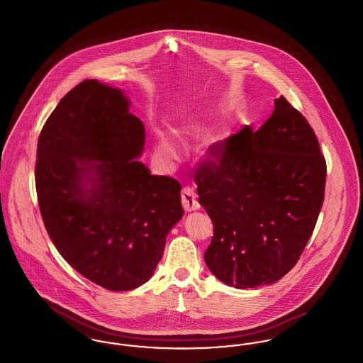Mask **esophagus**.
<instances>
[{
    "instance_id": "esophagus-1",
    "label": "esophagus",
    "mask_w": 363,
    "mask_h": 363,
    "mask_svg": "<svg viewBox=\"0 0 363 363\" xmlns=\"http://www.w3.org/2000/svg\"><path fill=\"white\" fill-rule=\"evenodd\" d=\"M181 197H182V206H184V209H185L186 212H191V211L200 209V204H199V201H197V196H196L194 190L189 188V186H186V188L182 189Z\"/></svg>"
}]
</instances>
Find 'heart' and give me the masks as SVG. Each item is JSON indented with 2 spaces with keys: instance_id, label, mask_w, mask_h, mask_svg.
<instances>
[{
  "instance_id": "b5f03b06",
  "label": "heart",
  "mask_w": 363,
  "mask_h": 363,
  "mask_svg": "<svg viewBox=\"0 0 363 363\" xmlns=\"http://www.w3.org/2000/svg\"><path fill=\"white\" fill-rule=\"evenodd\" d=\"M157 152L164 157L177 159L181 154V148H179L178 143H175L173 138L162 135V136H159V141H157Z\"/></svg>"
}]
</instances>
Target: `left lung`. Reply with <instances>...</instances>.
<instances>
[{
    "instance_id": "obj_1",
    "label": "left lung",
    "mask_w": 363,
    "mask_h": 363,
    "mask_svg": "<svg viewBox=\"0 0 363 363\" xmlns=\"http://www.w3.org/2000/svg\"><path fill=\"white\" fill-rule=\"evenodd\" d=\"M194 179L213 223L204 255L228 286L255 289L291 271L324 201L327 163L309 122L281 95L257 132L209 150Z\"/></svg>"
}]
</instances>
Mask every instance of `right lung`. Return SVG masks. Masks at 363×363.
<instances>
[{"mask_svg": "<svg viewBox=\"0 0 363 363\" xmlns=\"http://www.w3.org/2000/svg\"><path fill=\"white\" fill-rule=\"evenodd\" d=\"M121 89L84 80L39 135L35 185L60 255L83 277L128 291L152 277L184 215L181 184L138 162L145 129Z\"/></svg>", "mask_w": 363, "mask_h": 363, "instance_id": "add662e5", "label": "right lung"}]
</instances>
